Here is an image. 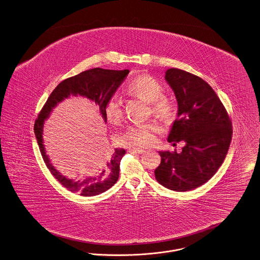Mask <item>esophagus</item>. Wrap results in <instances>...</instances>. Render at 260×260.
I'll return each mask as SVG.
<instances>
[{
    "label": "esophagus",
    "instance_id": "esophagus-1",
    "mask_svg": "<svg viewBox=\"0 0 260 260\" xmlns=\"http://www.w3.org/2000/svg\"><path fill=\"white\" fill-rule=\"evenodd\" d=\"M128 152L132 153V154H142V153L145 152V150L140 149V148H129Z\"/></svg>",
    "mask_w": 260,
    "mask_h": 260
}]
</instances>
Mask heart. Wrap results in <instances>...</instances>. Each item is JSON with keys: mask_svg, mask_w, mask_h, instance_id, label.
Returning <instances> with one entry per match:
<instances>
[{"mask_svg": "<svg viewBox=\"0 0 260 260\" xmlns=\"http://www.w3.org/2000/svg\"><path fill=\"white\" fill-rule=\"evenodd\" d=\"M127 91L150 104L153 115L161 120L169 121L175 115V106L164 96L165 88L158 80L148 76L133 79L127 84ZM105 114L108 121L120 122L122 117V101L118 93L113 94L108 100ZM158 126L154 122L134 124L128 126L119 138L121 145L126 147H148L156 141Z\"/></svg>", "mask_w": 260, "mask_h": 260, "instance_id": "1", "label": "heart"}]
</instances>
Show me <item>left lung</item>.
I'll list each match as a JSON object with an SVG mask.
<instances>
[{
	"label": "left lung",
	"mask_w": 260,
	"mask_h": 260,
	"mask_svg": "<svg viewBox=\"0 0 260 260\" xmlns=\"http://www.w3.org/2000/svg\"><path fill=\"white\" fill-rule=\"evenodd\" d=\"M165 79L179 106L168 141L183 140L185 145L181 153L159 152L161 163L155 178L171 190L187 191L208 182L224 162L233 136L232 121L217 94L202 78L169 69Z\"/></svg>",
	"instance_id": "obj_1"
}]
</instances>
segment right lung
Here are the masks:
<instances>
[{
    "label": "right lung",
    "instance_id": "obj_1",
    "mask_svg": "<svg viewBox=\"0 0 260 260\" xmlns=\"http://www.w3.org/2000/svg\"><path fill=\"white\" fill-rule=\"evenodd\" d=\"M128 70L113 71L95 68L69 77L50 94L34 123V134L37 139L42 158L53 177L68 190L81 197H94L105 192L117 183L120 174V162L125 154L124 149H116L113 154L100 158L88 177L74 181L62 176L50 162L43 144V125L52 110L63 99L72 96H83L98 106L104 122H107L105 108L109 98L116 92L128 75Z\"/></svg>",
    "mask_w": 260,
    "mask_h": 260
}]
</instances>
